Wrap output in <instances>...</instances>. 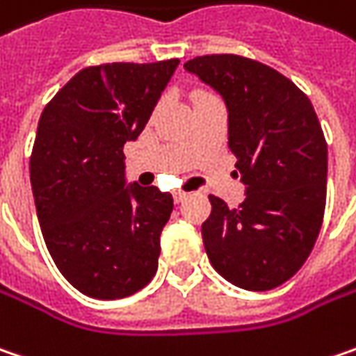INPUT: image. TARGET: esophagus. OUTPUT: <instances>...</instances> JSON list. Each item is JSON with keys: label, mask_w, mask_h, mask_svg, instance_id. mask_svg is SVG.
<instances>
[{"label": "esophagus", "mask_w": 356, "mask_h": 356, "mask_svg": "<svg viewBox=\"0 0 356 356\" xmlns=\"http://www.w3.org/2000/svg\"><path fill=\"white\" fill-rule=\"evenodd\" d=\"M186 198H188V192H182V190L174 192V200H176V202H182V200H186Z\"/></svg>", "instance_id": "obj_1"}]
</instances>
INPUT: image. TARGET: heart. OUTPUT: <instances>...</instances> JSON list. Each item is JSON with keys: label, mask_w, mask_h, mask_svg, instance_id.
Instances as JSON below:
<instances>
[{"label": "heart", "mask_w": 356, "mask_h": 356, "mask_svg": "<svg viewBox=\"0 0 356 356\" xmlns=\"http://www.w3.org/2000/svg\"><path fill=\"white\" fill-rule=\"evenodd\" d=\"M212 96H214V94H210V92H198V94H196V96H194V98H196V102H198V99L212 98Z\"/></svg>", "instance_id": "1"}]
</instances>
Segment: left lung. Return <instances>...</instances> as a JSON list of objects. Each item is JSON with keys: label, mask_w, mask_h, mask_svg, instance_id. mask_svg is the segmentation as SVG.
I'll return each mask as SVG.
<instances>
[{"label": "left lung", "mask_w": 356, "mask_h": 356, "mask_svg": "<svg viewBox=\"0 0 356 356\" xmlns=\"http://www.w3.org/2000/svg\"><path fill=\"white\" fill-rule=\"evenodd\" d=\"M184 67L226 102L228 146L246 184L236 208L208 196L206 254L238 289H276L298 273L321 232L329 162L321 122L307 94L266 63L212 54Z\"/></svg>", "instance_id": "1"}]
</instances>
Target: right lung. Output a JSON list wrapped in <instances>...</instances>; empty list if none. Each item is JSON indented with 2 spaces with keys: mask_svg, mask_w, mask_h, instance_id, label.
Returning a JSON list of instances; mask_svg holds the SVG:
<instances>
[{
  "mask_svg": "<svg viewBox=\"0 0 356 356\" xmlns=\"http://www.w3.org/2000/svg\"><path fill=\"white\" fill-rule=\"evenodd\" d=\"M178 63L88 65L42 112L29 156L38 220L58 270L86 296L126 298L158 270L174 198L126 188L124 144L144 130Z\"/></svg>",
  "mask_w": 356,
  "mask_h": 356,
  "instance_id": "obj_1",
  "label": "right lung"
}]
</instances>
